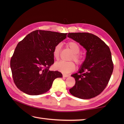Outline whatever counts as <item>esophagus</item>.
<instances>
[{"mask_svg":"<svg viewBox=\"0 0 124 124\" xmlns=\"http://www.w3.org/2000/svg\"><path fill=\"white\" fill-rule=\"evenodd\" d=\"M63 77H65V78H67L68 77H69V75H67V74H64V73H63Z\"/></svg>","mask_w":124,"mask_h":124,"instance_id":"esophagus-1","label":"esophagus"}]
</instances>
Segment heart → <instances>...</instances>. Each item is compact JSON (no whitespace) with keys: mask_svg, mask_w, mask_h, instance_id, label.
<instances>
[{"mask_svg":"<svg viewBox=\"0 0 124 124\" xmlns=\"http://www.w3.org/2000/svg\"><path fill=\"white\" fill-rule=\"evenodd\" d=\"M67 46L71 52L72 54L69 58L70 60H73L78 65L82 64L83 62V57L79 54L80 46L77 43L73 41H70L67 43ZM61 45L60 44H57L54 47L53 50V55L55 59L58 60L60 57ZM54 68L55 70L60 71L63 73H68L73 72L76 69V65L72 61H60L55 63L54 65Z\"/></svg>","mask_w":124,"mask_h":124,"instance_id":"obj_1","label":"heart"}]
</instances>
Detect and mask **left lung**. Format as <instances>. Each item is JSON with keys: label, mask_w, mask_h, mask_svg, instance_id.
<instances>
[{"label": "left lung", "mask_w": 124, "mask_h": 124, "mask_svg": "<svg viewBox=\"0 0 124 124\" xmlns=\"http://www.w3.org/2000/svg\"><path fill=\"white\" fill-rule=\"evenodd\" d=\"M68 37L79 43L87 51L86 59L78 72L71 75L76 83L69 89L70 93L81 99L93 98L106 87L114 70L109 47L92 33H69Z\"/></svg>", "instance_id": "left-lung-1"}]
</instances>
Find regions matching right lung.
<instances>
[{
  "mask_svg": "<svg viewBox=\"0 0 124 124\" xmlns=\"http://www.w3.org/2000/svg\"><path fill=\"white\" fill-rule=\"evenodd\" d=\"M67 33L37 30L18 43L10 60L13 80L24 93L38 95L49 90L54 80L62 77L57 71H50L54 63L53 50Z\"/></svg>",
  "mask_w": 124,
  "mask_h": 124,
  "instance_id": "obj_1",
  "label": "right lung"
}]
</instances>
